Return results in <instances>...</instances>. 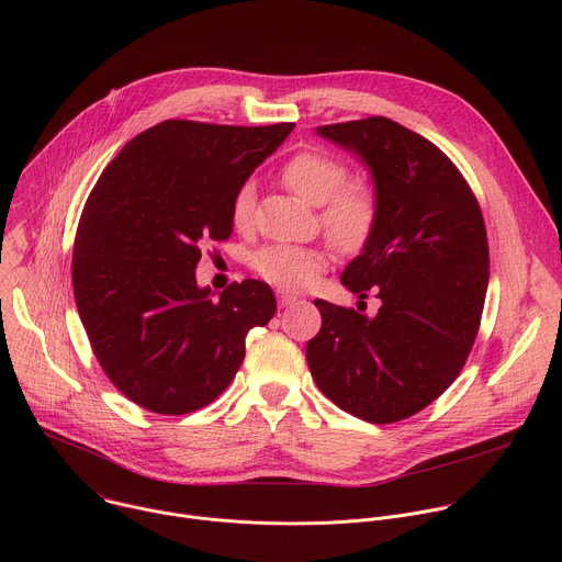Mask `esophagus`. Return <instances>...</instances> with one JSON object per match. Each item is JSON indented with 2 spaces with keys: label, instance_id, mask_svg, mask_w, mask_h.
I'll use <instances>...</instances> for the list:
<instances>
[{
  "label": "esophagus",
  "instance_id": "1",
  "mask_svg": "<svg viewBox=\"0 0 562 562\" xmlns=\"http://www.w3.org/2000/svg\"><path fill=\"white\" fill-rule=\"evenodd\" d=\"M297 297L295 295H291V293H286V291H278V304L280 306H289V304H293Z\"/></svg>",
  "mask_w": 562,
  "mask_h": 562
}]
</instances>
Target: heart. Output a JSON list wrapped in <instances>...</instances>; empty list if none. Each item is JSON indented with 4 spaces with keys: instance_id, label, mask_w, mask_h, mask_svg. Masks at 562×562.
<instances>
[{
    "instance_id": "1",
    "label": "heart",
    "mask_w": 562,
    "mask_h": 562,
    "mask_svg": "<svg viewBox=\"0 0 562 562\" xmlns=\"http://www.w3.org/2000/svg\"><path fill=\"white\" fill-rule=\"evenodd\" d=\"M347 167L336 157L304 150L293 155L282 169L284 184L304 202L319 206L323 224L331 243L347 251H360L375 231L380 217V200L373 187L364 182L347 184ZM256 213V184L245 182L233 195L231 222L237 231H249ZM256 271L276 286L304 289L329 265V254L323 247L276 245L262 249L256 260Z\"/></svg>"
}]
</instances>
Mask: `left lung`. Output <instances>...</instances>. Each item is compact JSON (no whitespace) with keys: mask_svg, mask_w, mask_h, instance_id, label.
Here are the masks:
<instances>
[{"mask_svg":"<svg viewBox=\"0 0 562 562\" xmlns=\"http://www.w3.org/2000/svg\"><path fill=\"white\" fill-rule=\"evenodd\" d=\"M360 157L380 200L378 226L342 284L380 297L373 317L315 300L323 327L306 345L315 384L347 414L405 420L458 378L480 327L490 247L480 206L451 159L386 117L317 126Z\"/></svg>","mask_w":562,"mask_h":562,"instance_id":"1","label":"left lung"}]
</instances>
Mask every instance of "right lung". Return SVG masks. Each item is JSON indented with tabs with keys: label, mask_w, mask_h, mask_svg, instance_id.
<instances>
[{
	"label": "right lung",
	"mask_w": 562,
	"mask_h": 562,
	"mask_svg": "<svg viewBox=\"0 0 562 562\" xmlns=\"http://www.w3.org/2000/svg\"><path fill=\"white\" fill-rule=\"evenodd\" d=\"M295 124L159 122L135 135L100 176L79 217L72 293L109 380L165 416L206 407L245 360V340L276 313L260 280L217 300L198 286L200 245L233 233L235 191Z\"/></svg>",
	"instance_id": "add662e5"
}]
</instances>
